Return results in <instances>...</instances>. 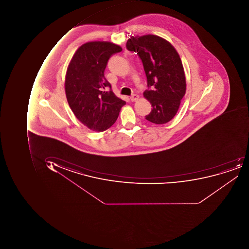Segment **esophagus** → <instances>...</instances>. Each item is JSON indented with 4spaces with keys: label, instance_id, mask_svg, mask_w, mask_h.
Returning <instances> with one entry per match:
<instances>
[{
    "label": "esophagus",
    "instance_id": "esophagus-1",
    "mask_svg": "<svg viewBox=\"0 0 249 249\" xmlns=\"http://www.w3.org/2000/svg\"><path fill=\"white\" fill-rule=\"evenodd\" d=\"M139 99V96L138 94H132L131 96L130 99L132 102H135Z\"/></svg>",
    "mask_w": 249,
    "mask_h": 249
}]
</instances>
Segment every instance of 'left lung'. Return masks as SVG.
Segmentation results:
<instances>
[{"instance_id":"left-lung-1","label":"left lung","mask_w":249,"mask_h":249,"mask_svg":"<svg viewBox=\"0 0 249 249\" xmlns=\"http://www.w3.org/2000/svg\"><path fill=\"white\" fill-rule=\"evenodd\" d=\"M126 48L137 52L143 63L148 87L143 96L152 106L146 120L155 124L169 122L178 112L186 90L179 54L168 41L152 35L131 36Z\"/></svg>"}]
</instances>
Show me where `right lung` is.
I'll list each match as a JSON object with an SVG mask.
<instances>
[{
	"instance_id": "right-lung-1",
	"label": "right lung",
	"mask_w": 249,
	"mask_h": 249,
	"mask_svg": "<svg viewBox=\"0 0 249 249\" xmlns=\"http://www.w3.org/2000/svg\"><path fill=\"white\" fill-rule=\"evenodd\" d=\"M122 48L110 42H88L71 58L65 78V92L80 122L95 132H104L117 121L125 102L117 97L104 71L111 55Z\"/></svg>"
}]
</instances>
